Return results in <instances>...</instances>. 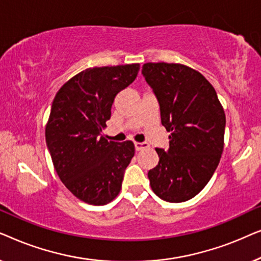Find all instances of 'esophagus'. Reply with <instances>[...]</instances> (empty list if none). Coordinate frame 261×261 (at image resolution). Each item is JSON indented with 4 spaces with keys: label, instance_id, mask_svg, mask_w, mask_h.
I'll list each match as a JSON object with an SVG mask.
<instances>
[{
    "label": "esophagus",
    "instance_id": "esophagus-1",
    "mask_svg": "<svg viewBox=\"0 0 261 261\" xmlns=\"http://www.w3.org/2000/svg\"><path fill=\"white\" fill-rule=\"evenodd\" d=\"M134 146H135V149H137V151H142V149L149 147L148 144H146V142H135Z\"/></svg>",
    "mask_w": 261,
    "mask_h": 261
}]
</instances>
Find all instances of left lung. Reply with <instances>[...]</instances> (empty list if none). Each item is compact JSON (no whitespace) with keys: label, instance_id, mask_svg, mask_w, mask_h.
I'll return each instance as SVG.
<instances>
[{"label":"left lung","instance_id":"1","mask_svg":"<svg viewBox=\"0 0 261 261\" xmlns=\"http://www.w3.org/2000/svg\"><path fill=\"white\" fill-rule=\"evenodd\" d=\"M142 73L159 101L170 148H155L148 171L154 194L166 202L195 197L213 177L224 146L226 114L215 89L197 70L178 63H146Z\"/></svg>","mask_w":261,"mask_h":261}]
</instances>
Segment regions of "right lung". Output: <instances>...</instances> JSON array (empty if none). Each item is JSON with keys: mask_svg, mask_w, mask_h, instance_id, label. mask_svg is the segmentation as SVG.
I'll use <instances>...</instances> for the list:
<instances>
[{"mask_svg": "<svg viewBox=\"0 0 261 261\" xmlns=\"http://www.w3.org/2000/svg\"><path fill=\"white\" fill-rule=\"evenodd\" d=\"M140 64L95 66L70 78L53 99L46 144L60 180L88 204L105 205L119 195L134 156L129 140L108 141L102 129L115 96L138 76Z\"/></svg>", "mask_w": 261, "mask_h": 261, "instance_id": "1", "label": "right lung"}]
</instances>
